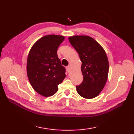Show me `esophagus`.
Here are the masks:
<instances>
[{
    "label": "esophagus",
    "mask_w": 134,
    "mask_h": 134,
    "mask_svg": "<svg viewBox=\"0 0 134 134\" xmlns=\"http://www.w3.org/2000/svg\"><path fill=\"white\" fill-rule=\"evenodd\" d=\"M66 70H67V71L69 72H70V70H71V67H70V65H69V66H67V67H66Z\"/></svg>",
    "instance_id": "esophagus-1"
}]
</instances>
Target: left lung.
Returning <instances> with one entry per match:
<instances>
[{"label": "left lung", "mask_w": 134, "mask_h": 134, "mask_svg": "<svg viewBox=\"0 0 134 134\" xmlns=\"http://www.w3.org/2000/svg\"><path fill=\"white\" fill-rule=\"evenodd\" d=\"M69 40L82 62L83 80L76 86V91L85 98H95L104 89L108 79L109 62L106 52L97 41L88 36H74Z\"/></svg>", "instance_id": "obj_1"}]
</instances>
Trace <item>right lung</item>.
<instances>
[{
    "label": "right lung",
    "instance_id": "add662e5",
    "mask_svg": "<svg viewBox=\"0 0 134 134\" xmlns=\"http://www.w3.org/2000/svg\"><path fill=\"white\" fill-rule=\"evenodd\" d=\"M64 36L51 35L37 41L31 48L27 59L28 79L33 89L44 97L58 92V85L65 77V69L57 55Z\"/></svg>",
    "mask_w": 134,
    "mask_h": 134
}]
</instances>
